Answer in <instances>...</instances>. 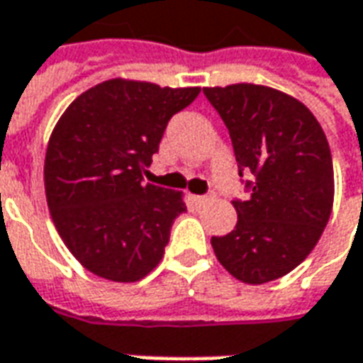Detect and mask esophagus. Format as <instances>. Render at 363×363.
<instances>
[{
  "mask_svg": "<svg viewBox=\"0 0 363 363\" xmlns=\"http://www.w3.org/2000/svg\"><path fill=\"white\" fill-rule=\"evenodd\" d=\"M194 202H196L198 206H206L212 202V194H206V196H194Z\"/></svg>",
  "mask_w": 363,
  "mask_h": 363,
  "instance_id": "34e87169",
  "label": "esophagus"
}]
</instances>
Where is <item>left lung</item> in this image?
Segmentation results:
<instances>
[{"mask_svg": "<svg viewBox=\"0 0 363 363\" xmlns=\"http://www.w3.org/2000/svg\"><path fill=\"white\" fill-rule=\"evenodd\" d=\"M228 126L247 198L237 225L212 237L216 257L245 284L278 280L313 251L333 210L335 173L327 135L311 111L281 91L237 83L206 87Z\"/></svg>", "mask_w": 363, "mask_h": 363, "instance_id": "left-lung-1", "label": "left lung"}]
</instances>
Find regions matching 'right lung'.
<instances>
[{
  "label": "right lung",
  "mask_w": 363,
  "mask_h": 363,
  "mask_svg": "<svg viewBox=\"0 0 363 363\" xmlns=\"http://www.w3.org/2000/svg\"><path fill=\"white\" fill-rule=\"evenodd\" d=\"M198 87L111 79L75 99L52 132L44 186L52 220L75 259L112 281H138L157 267L181 192L143 182L169 120Z\"/></svg>",
  "instance_id": "add662e5"
}]
</instances>
